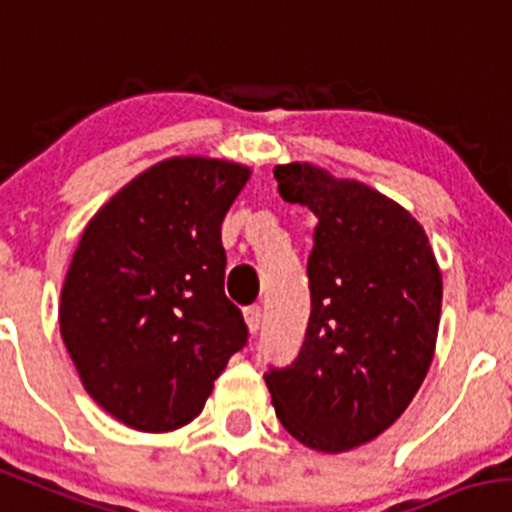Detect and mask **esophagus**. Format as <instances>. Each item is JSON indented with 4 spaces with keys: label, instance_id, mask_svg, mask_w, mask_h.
Masks as SVG:
<instances>
[{
    "label": "esophagus",
    "instance_id": "1",
    "mask_svg": "<svg viewBox=\"0 0 512 512\" xmlns=\"http://www.w3.org/2000/svg\"><path fill=\"white\" fill-rule=\"evenodd\" d=\"M243 320H246L248 332H256L261 325V307L259 304H253V307L243 309Z\"/></svg>",
    "mask_w": 512,
    "mask_h": 512
}]
</instances>
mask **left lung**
Masks as SVG:
<instances>
[{"label": "left lung", "mask_w": 512, "mask_h": 512, "mask_svg": "<svg viewBox=\"0 0 512 512\" xmlns=\"http://www.w3.org/2000/svg\"><path fill=\"white\" fill-rule=\"evenodd\" d=\"M281 198L317 215L312 314L297 360L264 375L281 426L337 454L373 442L429 373L442 271L419 220L365 182L309 162L274 170Z\"/></svg>", "instance_id": "1"}]
</instances>
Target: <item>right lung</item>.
I'll return each instance as SVG.
<instances>
[{"mask_svg": "<svg viewBox=\"0 0 512 512\" xmlns=\"http://www.w3.org/2000/svg\"><path fill=\"white\" fill-rule=\"evenodd\" d=\"M248 177L228 159H162L88 220L60 292V337L88 396L131 429L190 424L246 345L223 292L220 225Z\"/></svg>", "mask_w": 512, "mask_h": 512, "instance_id": "1", "label": "right lung"}]
</instances>
